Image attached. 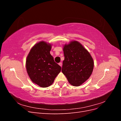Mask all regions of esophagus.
Segmentation results:
<instances>
[{"mask_svg": "<svg viewBox=\"0 0 121 121\" xmlns=\"http://www.w3.org/2000/svg\"><path fill=\"white\" fill-rule=\"evenodd\" d=\"M58 65H60V66L61 67H62V65H63V64H62L61 63H60L59 64H58Z\"/></svg>", "mask_w": 121, "mask_h": 121, "instance_id": "esophagus-1", "label": "esophagus"}]
</instances>
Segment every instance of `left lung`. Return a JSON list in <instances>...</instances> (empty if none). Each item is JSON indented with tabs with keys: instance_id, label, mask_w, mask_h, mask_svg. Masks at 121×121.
I'll return each mask as SVG.
<instances>
[{
	"instance_id": "obj_1",
	"label": "left lung",
	"mask_w": 121,
	"mask_h": 121,
	"mask_svg": "<svg viewBox=\"0 0 121 121\" xmlns=\"http://www.w3.org/2000/svg\"><path fill=\"white\" fill-rule=\"evenodd\" d=\"M65 60L61 72L69 83L79 86L89 78L93 72L94 61L90 53L77 41L63 46Z\"/></svg>"
}]
</instances>
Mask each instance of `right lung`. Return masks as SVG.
Returning <instances> with one entry per match:
<instances>
[{"instance_id":"add662e5","label":"right lung","mask_w":121,"mask_h":121,"mask_svg":"<svg viewBox=\"0 0 121 121\" xmlns=\"http://www.w3.org/2000/svg\"><path fill=\"white\" fill-rule=\"evenodd\" d=\"M52 47L50 43L44 41L37 43L32 47L26 61L31 80L43 88L52 85L61 69L50 53Z\"/></svg>"}]
</instances>
